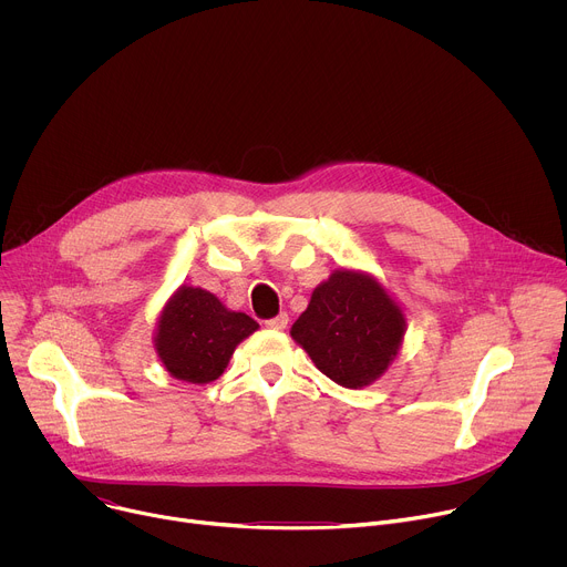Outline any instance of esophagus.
<instances>
[{
    "label": "esophagus",
    "mask_w": 567,
    "mask_h": 567,
    "mask_svg": "<svg viewBox=\"0 0 567 567\" xmlns=\"http://www.w3.org/2000/svg\"><path fill=\"white\" fill-rule=\"evenodd\" d=\"M287 322H289V316H287L285 311H280L276 318L265 320V326H267L269 330H285V328H287Z\"/></svg>",
    "instance_id": "esophagus-1"
}]
</instances>
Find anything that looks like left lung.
Listing matches in <instances>:
<instances>
[{
  "label": "left lung",
  "instance_id": "obj_1",
  "mask_svg": "<svg viewBox=\"0 0 567 567\" xmlns=\"http://www.w3.org/2000/svg\"><path fill=\"white\" fill-rule=\"evenodd\" d=\"M289 334L322 374L359 390L399 354L406 316L377 278L339 269L311 291Z\"/></svg>",
  "mask_w": 567,
  "mask_h": 567
}]
</instances>
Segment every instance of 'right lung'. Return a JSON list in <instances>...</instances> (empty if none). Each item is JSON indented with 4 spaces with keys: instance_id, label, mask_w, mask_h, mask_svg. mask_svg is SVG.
Wrapping results in <instances>:
<instances>
[{
    "instance_id": "obj_1",
    "label": "right lung",
    "mask_w": 567,
    "mask_h": 567,
    "mask_svg": "<svg viewBox=\"0 0 567 567\" xmlns=\"http://www.w3.org/2000/svg\"><path fill=\"white\" fill-rule=\"evenodd\" d=\"M258 328L251 316L226 309L215 293L184 285L158 313L154 350L175 379L210 383Z\"/></svg>"
}]
</instances>
